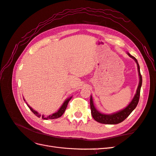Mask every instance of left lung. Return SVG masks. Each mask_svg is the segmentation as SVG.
Segmentation results:
<instances>
[{"mask_svg": "<svg viewBox=\"0 0 156 156\" xmlns=\"http://www.w3.org/2000/svg\"><path fill=\"white\" fill-rule=\"evenodd\" d=\"M128 55L130 56L131 58L134 59L136 62V63H137L140 81H139V84L138 86L137 90H136V93L135 94L134 98H133V99L130 102V103L129 104L126 108L121 110V111L119 112L111 114V115H105V114H102L99 111H98L96 109L95 107L94 106L92 96H90V105L91 115H92L93 119L98 122H100L102 124H116L122 122V121H124L129 115H130V113L136 108V106H137L138 103L139 98H140V89H141L142 83V77L141 73H140V66L138 63L137 59H136L134 56L131 55L129 53H128Z\"/></svg>", "mask_w": 156, "mask_h": 156, "instance_id": "8db88e82", "label": "left lung"}]
</instances>
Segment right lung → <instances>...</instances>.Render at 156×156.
<instances>
[{
	"label": "right lung",
	"instance_id": "add662e5",
	"mask_svg": "<svg viewBox=\"0 0 156 156\" xmlns=\"http://www.w3.org/2000/svg\"><path fill=\"white\" fill-rule=\"evenodd\" d=\"M71 98H72V97H69V98H68L67 99H66L65 101H64L63 105H62V107H61L59 108V109L58 110V112H56L53 114V115L48 116H44V115L41 116V115H40V114H39L37 111H34V110L32 107H30V106H29L27 103H26V104H27V105H28V107H29V108H30V110H31L32 112L36 116L39 117V118L41 116V117H42V119H44V120H48V119H58V118H59L60 116H62L63 115V114L64 113V112H65L66 109V108H67V107L68 102H69V101L71 99ZM24 101H25V100H24Z\"/></svg>",
	"mask_w": 156,
	"mask_h": 156
}]
</instances>
